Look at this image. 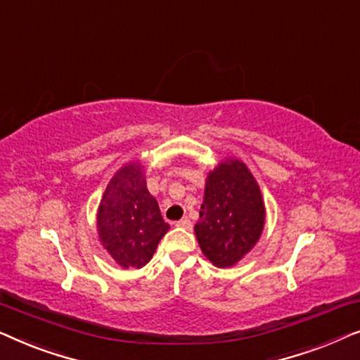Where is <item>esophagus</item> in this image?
Segmentation results:
<instances>
[{"label":"esophagus","mask_w":360,"mask_h":360,"mask_svg":"<svg viewBox=\"0 0 360 360\" xmlns=\"http://www.w3.org/2000/svg\"><path fill=\"white\" fill-rule=\"evenodd\" d=\"M176 226H180V228H186V229H191V226H193V223H191V219L190 218H181L180 221H176L175 223Z\"/></svg>","instance_id":"34e87169"}]
</instances>
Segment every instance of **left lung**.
<instances>
[{"label": "left lung", "instance_id": "8db88e82", "mask_svg": "<svg viewBox=\"0 0 360 360\" xmlns=\"http://www.w3.org/2000/svg\"><path fill=\"white\" fill-rule=\"evenodd\" d=\"M265 210L254 176L243 162H223L206 180L196 239L216 267H231L260 238Z\"/></svg>", "mask_w": 360, "mask_h": 360}]
</instances>
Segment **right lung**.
<instances>
[{"label": "right lung", "mask_w": 360, "mask_h": 360, "mask_svg": "<svg viewBox=\"0 0 360 360\" xmlns=\"http://www.w3.org/2000/svg\"><path fill=\"white\" fill-rule=\"evenodd\" d=\"M100 239L121 267L141 269L170 229L137 162L112 176L98 211Z\"/></svg>", "instance_id": "right-lung-1"}]
</instances>
